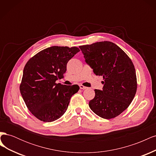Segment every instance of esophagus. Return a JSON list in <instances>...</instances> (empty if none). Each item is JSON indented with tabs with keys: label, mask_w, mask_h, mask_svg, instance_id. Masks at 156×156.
I'll return each instance as SVG.
<instances>
[{
	"label": "esophagus",
	"mask_w": 156,
	"mask_h": 156,
	"mask_svg": "<svg viewBox=\"0 0 156 156\" xmlns=\"http://www.w3.org/2000/svg\"><path fill=\"white\" fill-rule=\"evenodd\" d=\"M79 87H80V89H82V90H84V89H87V87L82 85V84H80Z\"/></svg>",
	"instance_id": "1"
}]
</instances>
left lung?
Instances as JSON below:
<instances>
[{
  "instance_id": "obj_1",
  "label": "left lung",
  "mask_w": 156,
  "mask_h": 156,
  "mask_svg": "<svg viewBox=\"0 0 156 156\" xmlns=\"http://www.w3.org/2000/svg\"><path fill=\"white\" fill-rule=\"evenodd\" d=\"M86 62L96 75L103 78L102 90L95 89L89 101L91 110L105 119L120 115L129 107L137 88L136 72L131 60L119 46L111 41L79 46Z\"/></svg>"
}]
</instances>
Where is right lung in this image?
I'll return each mask as SVG.
<instances>
[{"label":"right lung","instance_id":"right-lung-1","mask_svg":"<svg viewBox=\"0 0 156 156\" xmlns=\"http://www.w3.org/2000/svg\"><path fill=\"white\" fill-rule=\"evenodd\" d=\"M79 51L76 47L53 46L40 51L27 62L20 92L27 108L37 119L53 122L66 111L71 97L79 87L56 81L64 77L68 62Z\"/></svg>","mask_w":156,"mask_h":156}]
</instances>
